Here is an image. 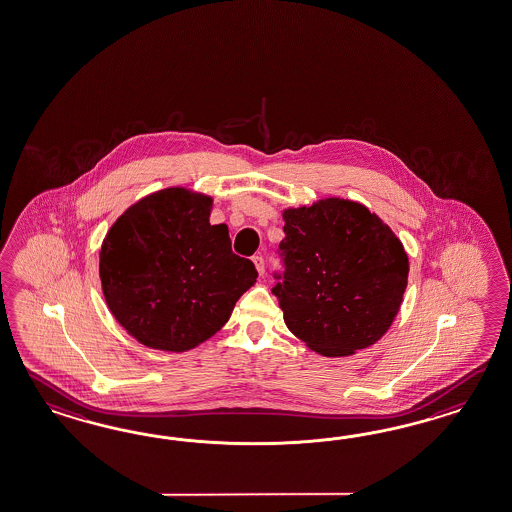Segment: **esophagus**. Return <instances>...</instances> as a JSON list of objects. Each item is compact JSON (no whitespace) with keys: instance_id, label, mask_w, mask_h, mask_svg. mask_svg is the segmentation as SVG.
<instances>
[{"instance_id":"1","label":"esophagus","mask_w":512,"mask_h":512,"mask_svg":"<svg viewBox=\"0 0 512 512\" xmlns=\"http://www.w3.org/2000/svg\"><path fill=\"white\" fill-rule=\"evenodd\" d=\"M251 261H253V264H255L257 272H259L261 275L264 274V259H262L261 255H255Z\"/></svg>"}]
</instances>
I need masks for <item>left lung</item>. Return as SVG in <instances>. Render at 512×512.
<instances>
[{
  "instance_id": "obj_1",
  "label": "left lung",
  "mask_w": 512,
  "mask_h": 512,
  "mask_svg": "<svg viewBox=\"0 0 512 512\" xmlns=\"http://www.w3.org/2000/svg\"><path fill=\"white\" fill-rule=\"evenodd\" d=\"M283 274L272 288L288 329L324 357H346L388 331L403 301L409 257L357 201L327 198L283 212Z\"/></svg>"
}]
</instances>
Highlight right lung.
<instances>
[{"label":"right lung","instance_id":"obj_1","mask_svg":"<svg viewBox=\"0 0 512 512\" xmlns=\"http://www.w3.org/2000/svg\"><path fill=\"white\" fill-rule=\"evenodd\" d=\"M211 209L205 194L164 188L131 205L101 244L105 301L148 348H196L257 281L255 264L231 250L227 225L209 222Z\"/></svg>","mask_w":512,"mask_h":512}]
</instances>
